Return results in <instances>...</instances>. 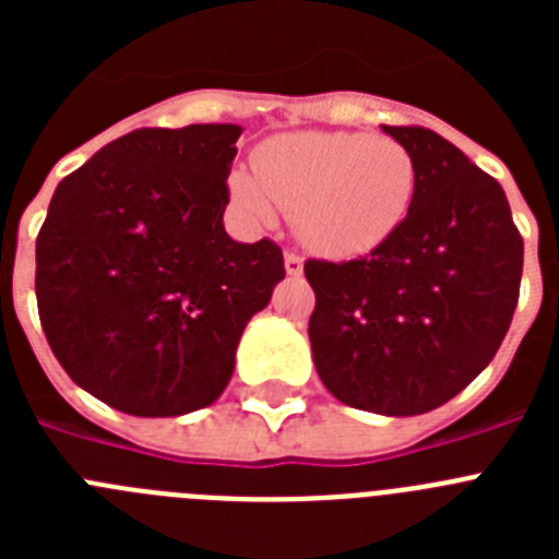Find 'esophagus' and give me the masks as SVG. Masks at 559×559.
Masks as SVG:
<instances>
[{"label":"esophagus","instance_id":"1","mask_svg":"<svg viewBox=\"0 0 559 559\" xmlns=\"http://www.w3.org/2000/svg\"><path fill=\"white\" fill-rule=\"evenodd\" d=\"M302 265H305V260L296 254V251H285V271H288L290 276L302 274Z\"/></svg>","mask_w":559,"mask_h":559}]
</instances>
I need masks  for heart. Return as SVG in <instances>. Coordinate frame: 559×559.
<instances>
[{"instance_id":"obj_1","label":"heart","mask_w":559,"mask_h":559,"mask_svg":"<svg viewBox=\"0 0 559 559\" xmlns=\"http://www.w3.org/2000/svg\"><path fill=\"white\" fill-rule=\"evenodd\" d=\"M254 173H231V201L254 221H271L274 204L294 212L296 235L330 257L367 254L386 243L417 195L408 147L369 133L274 136L257 147Z\"/></svg>"}]
</instances>
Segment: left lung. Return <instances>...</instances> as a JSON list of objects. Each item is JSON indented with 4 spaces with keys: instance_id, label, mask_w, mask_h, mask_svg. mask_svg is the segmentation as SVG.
Instances as JSON below:
<instances>
[{
    "instance_id": "left-lung-1",
    "label": "left lung",
    "mask_w": 559,
    "mask_h": 559,
    "mask_svg": "<svg viewBox=\"0 0 559 559\" xmlns=\"http://www.w3.org/2000/svg\"><path fill=\"white\" fill-rule=\"evenodd\" d=\"M417 165L412 212L347 263L308 260V335L333 397L386 417L426 414L481 372L510 330L523 237L501 185L419 126H383Z\"/></svg>"
}]
</instances>
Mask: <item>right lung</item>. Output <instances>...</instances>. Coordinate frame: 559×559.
<instances>
[{
	"label": "right lung",
	"instance_id": "1",
	"mask_svg": "<svg viewBox=\"0 0 559 559\" xmlns=\"http://www.w3.org/2000/svg\"><path fill=\"white\" fill-rule=\"evenodd\" d=\"M240 126L140 128L56 187L36 240L44 335L78 386L133 417L221 397L283 249L224 229Z\"/></svg>",
	"mask_w": 559,
	"mask_h": 559
}]
</instances>
